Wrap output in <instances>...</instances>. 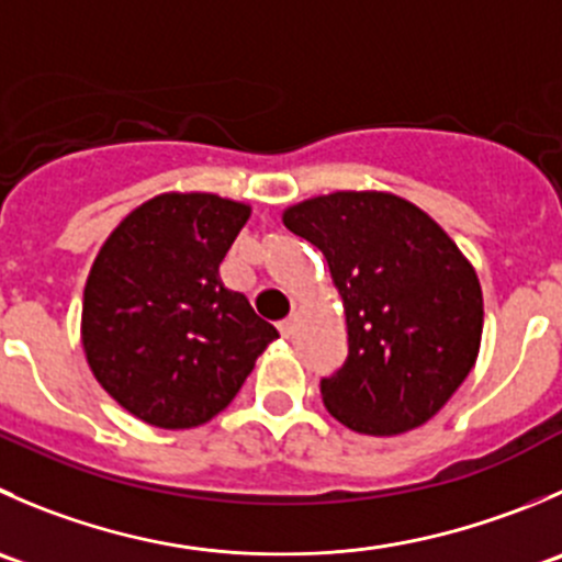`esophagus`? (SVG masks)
<instances>
[{"label": "esophagus", "instance_id": "1", "mask_svg": "<svg viewBox=\"0 0 562 562\" xmlns=\"http://www.w3.org/2000/svg\"><path fill=\"white\" fill-rule=\"evenodd\" d=\"M277 329H280L282 337H291L293 329H296V324H293V321L288 318V321H280V326H277Z\"/></svg>", "mask_w": 562, "mask_h": 562}]
</instances>
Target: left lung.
Segmentation results:
<instances>
[{
  "label": "left lung",
  "instance_id": "8db88e82",
  "mask_svg": "<svg viewBox=\"0 0 562 562\" xmlns=\"http://www.w3.org/2000/svg\"><path fill=\"white\" fill-rule=\"evenodd\" d=\"M324 252L342 299L348 357L321 381L337 423L368 437L423 426L475 368L483 291L453 238L392 192H331L282 211Z\"/></svg>",
  "mask_w": 562,
  "mask_h": 562
}]
</instances>
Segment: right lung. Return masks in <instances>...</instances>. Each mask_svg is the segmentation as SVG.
Segmentation results:
<instances>
[{
	"label": "right lung",
	"instance_id": "1",
	"mask_svg": "<svg viewBox=\"0 0 562 562\" xmlns=\"http://www.w3.org/2000/svg\"><path fill=\"white\" fill-rule=\"evenodd\" d=\"M249 214L247 203L211 192L156 194L109 233L92 260L81 302L87 364L148 426L209 423L280 337L220 280Z\"/></svg>",
	"mask_w": 562,
	"mask_h": 562
}]
</instances>
